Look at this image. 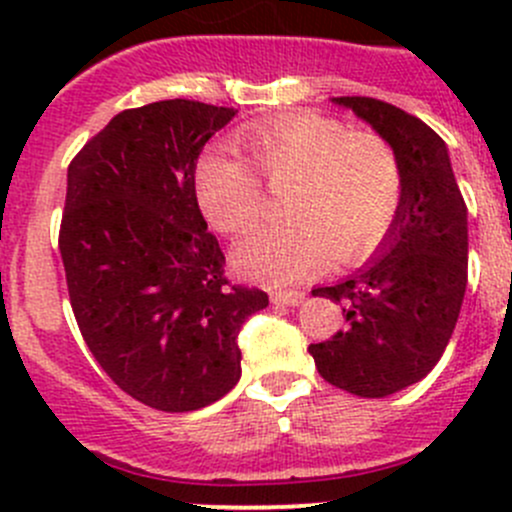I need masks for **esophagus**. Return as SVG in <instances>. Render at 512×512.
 <instances>
[{
    "mask_svg": "<svg viewBox=\"0 0 512 512\" xmlns=\"http://www.w3.org/2000/svg\"><path fill=\"white\" fill-rule=\"evenodd\" d=\"M272 304H287V307H297L304 302V292H270Z\"/></svg>",
    "mask_w": 512,
    "mask_h": 512,
    "instance_id": "1",
    "label": "esophagus"
}]
</instances>
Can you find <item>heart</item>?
Returning a JSON list of instances; mask_svg holds the SVG:
<instances>
[{
    "label": "heart",
    "instance_id": "b5f03b06",
    "mask_svg": "<svg viewBox=\"0 0 512 512\" xmlns=\"http://www.w3.org/2000/svg\"><path fill=\"white\" fill-rule=\"evenodd\" d=\"M247 148L272 190H284L285 223L262 225L237 242L232 260L247 280L292 285L332 265L366 260L389 232L404 195L396 151L379 133L299 113L257 126ZM245 160H200L195 193L208 223L235 235L265 213L262 180Z\"/></svg>",
    "mask_w": 512,
    "mask_h": 512
}]
</instances>
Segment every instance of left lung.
<instances>
[{
  "instance_id": "obj_1",
  "label": "left lung",
  "mask_w": 512,
  "mask_h": 512,
  "mask_svg": "<svg viewBox=\"0 0 512 512\" xmlns=\"http://www.w3.org/2000/svg\"><path fill=\"white\" fill-rule=\"evenodd\" d=\"M384 141L404 173L399 213L352 277L312 289L342 304L347 327L309 347L337 389L384 399L421 381L456 329L468 285V208L443 138L421 118L369 96H339Z\"/></svg>"
}]
</instances>
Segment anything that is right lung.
<instances>
[{"label":"right lung","instance_id":"obj_1","mask_svg":"<svg viewBox=\"0 0 512 512\" xmlns=\"http://www.w3.org/2000/svg\"><path fill=\"white\" fill-rule=\"evenodd\" d=\"M235 108L170 98L113 116L71 160L59 250L81 337L118 389L168 414L240 381L237 334L267 294L230 285L195 195Z\"/></svg>","mask_w":512,"mask_h":512}]
</instances>
